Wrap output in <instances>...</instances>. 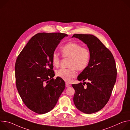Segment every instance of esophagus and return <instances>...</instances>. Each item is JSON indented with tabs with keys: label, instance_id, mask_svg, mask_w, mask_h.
I'll use <instances>...</instances> for the list:
<instances>
[{
	"label": "esophagus",
	"instance_id": "34e87169",
	"mask_svg": "<svg viewBox=\"0 0 130 130\" xmlns=\"http://www.w3.org/2000/svg\"><path fill=\"white\" fill-rule=\"evenodd\" d=\"M65 85H66V87H70V84H69L68 83H65Z\"/></svg>",
	"mask_w": 130,
	"mask_h": 130
}]
</instances>
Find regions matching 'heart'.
I'll return each mask as SVG.
<instances>
[{"label": "heart", "instance_id": "b5f03b06", "mask_svg": "<svg viewBox=\"0 0 130 130\" xmlns=\"http://www.w3.org/2000/svg\"><path fill=\"white\" fill-rule=\"evenodd\" d=\"M63 57L69 58V68H61L56 72L57 77L66 82H70L77 75V71L84 70L88 65L90 52L89 50L78 43L69 42L64 45L61 49ZM51 61L53 65L58 67L60 64V58L56 53L52 55Z\"/></svg>", "mask_w": 130, "mask_h": 130}]
</instances>
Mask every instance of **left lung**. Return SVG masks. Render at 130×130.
I'll return each instance as SVG.
<instances>
[{
  "label": "left lung",
  "instance_id": "8db88e82",
  "mask_svg": "<svg viewBox=\"0 0 130 130\" xmlns=\"http://www.w3.org/2000/svg\"><path fill=\"white\" fill-rule=\"evenodd\" d=\"M72 38L85 43L90 52L88 65L78 76L82 83L72 84L75 92L73 102L76 107L85 114H92L101 110L108 101L115 84L117 69L111 52L95 36L76 34ZM85 85V84H84Z\"/></svg>",
  "mask_w": 130,
  "mask_h": 130
}]
</instances>
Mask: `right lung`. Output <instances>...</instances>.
I'll return each mask as SVG.
<instances>
[{"instance_id": "obj_1", "label": "right lung", "mask_w": 130, "mask_h": 130, "mask_svg": "<svg viewBox=\"0 0 130 130\" xmlns=\"http://www.w3.org/2000/svg\"><path fill=\"white\" fill-rule=\"evenodd\" d=\"M62 33H39L29 40L16 61V84L23 101L33 112L47 113L56 105L65 83L55 76L52 55L61 41Z\"/></svg>"}]
</instances>
